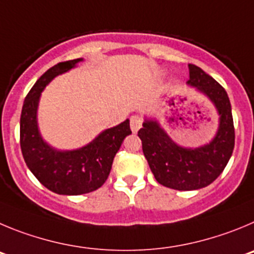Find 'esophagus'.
Segmentation results:
<instances>
[{
  "instance_id": "obj_1",
  "label": "esophagus",
  "mask_w": 254,
  "mask_h": 254,
  "mask_svg": "<svg viewBox=\"0 0 254 254\" xmlns=\"http://www.w3.org/2000/svg\"><path fill=\"white\" fill-rule=\"evenodd\" d=\"M141 123H143L141 118H139V116H131V119H130V127H131V131H138L141 127Z\"/></svg>"
}]
</instances>
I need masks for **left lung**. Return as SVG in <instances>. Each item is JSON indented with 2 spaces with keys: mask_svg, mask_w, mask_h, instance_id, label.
Wrapping results in <instances>:
<instances>
[{
  "mask_svg": "<svg viewBox=\"0 0 254 254\" xmlns=\"http://www.w3.org/2000/svg\"><path fill=\"white\" fill-rule=\"evenodd\" d=\"M187 84L206 96L215 106L219 127L211 141L197 148L178 145L158 120L145 118L138 131L150 171L161 185L178 191L209 186L220 176L234 149V125L227 91L200 67L189 64Z\"/></svg>",
  "mask_w": 254,
  "mask_h": 254,
  "instance_id": "1",
  "label": "left lung"
}]
</instances>
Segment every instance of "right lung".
Masks as SVG:
<instances>
[{
  "mask_svg": "<svg viewBox=\"0 0 254 254\" xmlns=\"http://www.w3.org/2000/svg\"><path fill=\"white\" fill-rule=\"evenodd\" d=\"M83 59L58 63L43 74L27 93L20 119V145L25 163L48 190L59 195H82L101 187L110 175L114 157L129 134V119L101 131L84 147L59 150L43 139L38 127V106L43 90L59 74Z\"/></svg>",
  "mask_w": 254,
  "mask_h": 254,
  "instance_id": "right-lung-1",
  "label": "right lung"
}]
</instances>
